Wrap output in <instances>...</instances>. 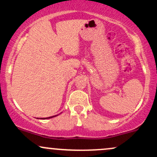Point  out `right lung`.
Wrapping results in <instances>:
<instances>
[{
	"label": "right lung",
	"instance_id": "1",
	"mask_svg": "<svg viewBox=\"0 0 157 157\" xmlns=\"http://www.w3.org/2000/svg\"><path fill=\"white\" fill-rule=\"evenodd\" d=\"M54 117H56V116H53V117H46V118H41V119H43V120H45V119H49V118Z\"/></svg>",
	"mask_w": 157,
	"mask_h": 157
}]
</instances>
